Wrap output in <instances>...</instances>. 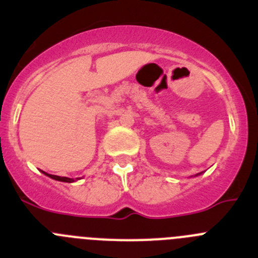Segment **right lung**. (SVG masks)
Returning <instances> with one entry per match:
<instances>
[{
    "instance_id": "right-lung-1",
    "label": "right lung",
    "mask_w": 258,
    "mask_h": 258,
    "mask_svg": "<svg viewBox=\"0 0 258 258\" xmlns=\"http://www.w3.org/2000/svg\"><path fill=\"white\" fill-rule=\"evenodd\" d=\"M43 172V170H42ZM45 175H48L49 178H52V179H56V180H61V182H67V183H71V182H75V179H72V178H67V177H59V175H53V174H48V173L43 172Z\"/></svg>"
}]
</instances>
